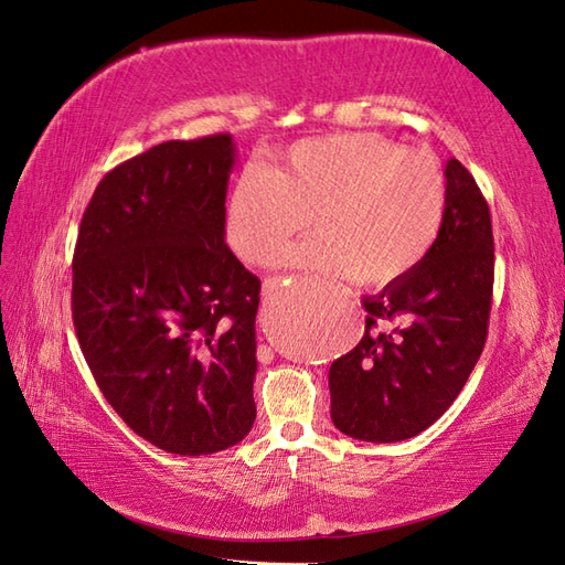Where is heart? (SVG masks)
I'll list each match as a JSON object with an SVG mask.
<instances>
[{
    "label": "heart",
    "instance_id": "b5f03b06",
    "mask_svg": "<svg viewBox=\"0 0 565 565\" xmlns=\"http://www.w3.org/2000/svg\"><path fill=\"white\" fill-rule=\"evenodd\" d=\"M447 174L427 150L379 134L301 140L279 162L247 164L227 194L225 237L264 267L310 225L318 235L286 249L281 264L334 284L405 279L435 247L447 215Z\"/></svg>",
    "mask_w": 565,
    "mask_h": 565
}]
</instances>
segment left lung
<instances>
[{"instance_id":"obj_1","label":"left lung","mask_w":565,"mask_h":565,"mask_svg":"<svg viewBox=\"0 0 565 565\" xmlns=\"http://www.w3.org/2000/svg\"><path fill=\"white\" fill-rule=\"evenodd\" d=\"M447 215L429 255L364 298V338L330 366V415L347 437L388 444L439 419L481 356L495 281L488 201L447 162Z\"/></svg>"}]
</instances>
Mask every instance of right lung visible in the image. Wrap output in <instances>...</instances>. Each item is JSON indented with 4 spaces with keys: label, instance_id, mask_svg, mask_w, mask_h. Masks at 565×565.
I'll return each mask as SVG.
<instances>
[{
    "label": "right lung",
    "instance_id": "obj_1",
    "mask_svg": "<svg viewBox=\"0 0 565 565\" xmlns=\"http://www.w3.org/2000/svg\"><path fill=\"white\" fill-rule=\"evenodd\" d=\"M231 134L167 140L94 189L72 257V322L138 437L201 456L255 423L262 284L225 245Z\"/></svg>",
    "mask_w": 565,
    "mask_h": 565
}]
</instances>
